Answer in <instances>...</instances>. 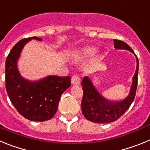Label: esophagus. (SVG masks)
Returning <instances> with one entry per match:
<instances>
[{"mask_svg": "<svg viewBox=\"0 0 150 150\" xmlns=\"http://www.w3.org/2000/svg\"><path fill=\"white\" fill-rule=\"evenodd\" d=\"M71 83L73 85H79L80 84V77L78 75H74V76L71 77Z\"/></svg>", "mask_w": 150, "mask_h": 150, "instance_id": "esophagus-1", "label": "esophagus"}]
</instances>
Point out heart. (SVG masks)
<instances>
[{"instance_id": "obj_1", "label": "heart", "mask_w": 150, "mask_h": 150, "mask_svg": "<svg viewBox=\"0 0 150 150\" xmlns=\"http://www.w3.org/2000/svg\"><path fill=\"white\" fill-rule=\"evenodd\" d=\"M83 52H84V54H89V53H91V52H92V50H85Z\"/></svg>"}]
</instances>
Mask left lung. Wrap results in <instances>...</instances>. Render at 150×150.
<instances>
[{
  "instance_id": "left-lung-1",
  "label": "left lung",
  "mask_w": 150,
  "mask_h": 150,
  "mask_svg": "<svg viewBox=\"0 0 150 150\" xmlns=\"http://www.w3.org/2000/svg\"><path fill=\"white\" fill-rule=\"evenodd\" d=\"M114 46L116 49H124L134 52L126 43L119 40H113ZM137 58V70L133 77L130 94L126 98L120 101L112 102L104 99L98 92L87 76L82 82L83 96L81 103L82 112L87 120L97 123H109L117 120L128 110L132 104L136 95L138 75V59Z\"/></svg>"
}]
</instances>
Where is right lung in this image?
<instances>
[{"label": "right lung", "mask_w": 150, "mask_h": 150, "mask_svg": "<svg viewBox=\"0 0 150 150\" xmlns=\"http://www.w3.org/2000/svg\"><path fill=\"white\" fill-rule=\"evenodd\" d=\"M31 39L42 40L37 37L21 40L8 55L5 84L10 101L22 116L30 121L43 122L55 114L61 95L71 86V77L50 76L38 82L23 79L17 69V60L24 46Z\"/></svg>", "instance_id": "obj_1"}]
</instances>
